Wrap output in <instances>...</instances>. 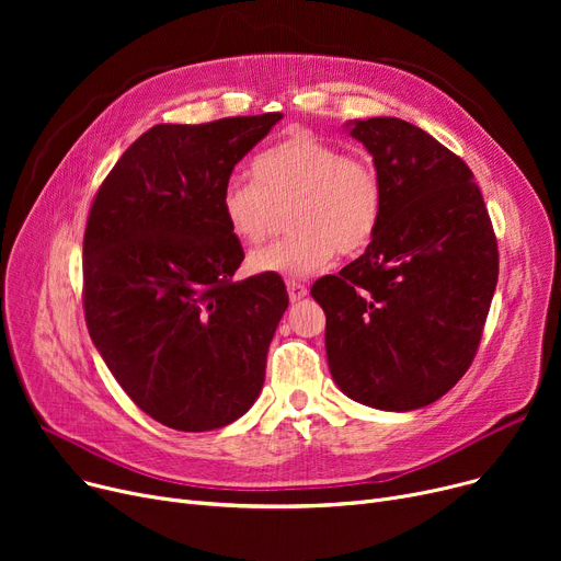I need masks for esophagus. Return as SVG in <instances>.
<instances>
[{
  "mask_svg": "<svg viewBox=\"0 0 561 561\" xmlns=\"http://www.w3.org/2000/svg\"><path fill=\"white\" fill-rule=\"evenodd\" d=\"M286 288H288V298L290 302H300L302 298H307V286L296 282V279H288L286 282Z\"/></svg>",
  "mask_w": 561,
  "mask_h": 561,
  "instance_id": "1",
  "label": "esophagus"
}]
</instances>
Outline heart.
Masks as SVG:
<instances>
[{"mask_svg":"<svg viewBox=\"0 0 561 561\" xmlns=\"http://www.w3.org/2000/svg\"><path fill=\"white\" fill-rule=\"evenodd\" d=\"M252 174L254 180L236 176L222 188L229 231L243 243H261L286 206L293 229L248 256L256 275L309 277L328 268L336 252H362L385 216V182L375 163L309 131H293L261 152Z\"/></svg>","mask_w":561,"mask_h":561,"instance_id":"b5f03b06","label":"heart"}]
</instances>
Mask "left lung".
<instances>
[{
  "label": "left lung",
  "instance_id": "8db88e82",
  "mask_svg": "<svg viewBox=\"0 0 561 561\" xmlns=\"http://www.w3.org/2000/svg\"><path fill=\"white\" fill-rule=\"evenodd\" d=\"M385 182L366 252L311 286L339 389L385 411L446 396L473 364L497 282V243L473 172L400 117L350 123Z\"/></svg>",
  "mask_w": 561,
  "mask_h": 561
}]
</instances>
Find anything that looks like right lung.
Instances as JSON below:
<instances>
[{"label": "right lung", "mask_w": 561, "mask_h": 561, "mask_svg": "<svg viewBox=\"0 0 561 561\" xmlns=\"http://www.w3.org/2000/svg\"><path fill=\"white\" fill-rule=\"evenodd\" d=\"M282 113L157 125L102 182L83 233V316L117 385L165 427L218 430L259 398L288 307L277 275L236 282L233 165Z\"/></svg>", "instance_id": "add662e5"}]
</instances>
